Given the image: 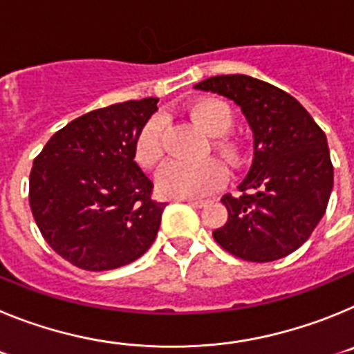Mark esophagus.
Segmentation results:
<instances>
[{"mask_svg":"<svg viewBox=\"0 0 354 354\" xmlns=\"http://www.w3.org/2000/svg\"><path fill=\"white\" fill-rule=\"evenodd\" d=\"M184 202H187L189 205H196V207H204L207 204V200H202V198H183Z\"/></svg>","mask_w":354,"mask_h":354,"instance_id":"1","label":"esophagus"}]
</instances>
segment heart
Returning a JSON list of instances; mask_svg holds the SVG:
<instances>
[{
	"mask_svg": "<svg viewBox=\"0 0 354 354\" xmlns=\"http://www.w3.org/2000/svg\"><path fill=\"white\" fill-rule=\"evenodd\" d=\"M187 113L205 133L220 136L227 133L234 124V113L230 106L221 99L205 97L187 106ZM165 117L152 115L140 129L134 142V158L147 170L159 167L165 158ZM223 154L232 158L234 150L227 143H220ZM227 180V170L218 159L204 161H170L158 175L159 195L168 198H196L214 192Z\"/></svg>",
	"mask_w": 354,
	"mask_h": 354,
	"instance_id": "1",
	"label": "heart"
}]
</instances>
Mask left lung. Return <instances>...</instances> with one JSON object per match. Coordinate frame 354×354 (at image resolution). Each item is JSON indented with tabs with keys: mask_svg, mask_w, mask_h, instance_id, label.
<instances>
[{
	"mask_svg": "<svg viewBox=\"0 0 354 354\" xmlns=\"http://www.w3.org/2000/svg\"><path fill=\"white\" fill-rule=\"evenodd\" d=\"M236 102L253 131V161L239 196L212 237L236 257L271 262L305 243L321 221L333 187L326 134L292 95L266 81L230 74L195 84Z\"/></svg>",
	"mask_w": 354,
	"mask_h": 354,
	"instance_id": "left-lung-1",
	"label": "left lung"
}]
</instances>
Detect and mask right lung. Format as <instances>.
I'll return each instance as SVG.
<instances>
[{
	"label": "right lung",
	"mask_w": 354,
	"mask_h": 354,
	"mask_svg": "<svg viewBox=\"0 0 354 354\" xmlns=\"http://www.w3.org/2000/svg\"><path fill=\"white\" fill-rule=\"evenodd\" d=\"M156 97L118 102L68 122L33 161L30 207L60 257L86 271L131 264L152 246L165 204L134 161Z\"/></svg>",
	"instance_id": "add662e5"
}]
</instances>
